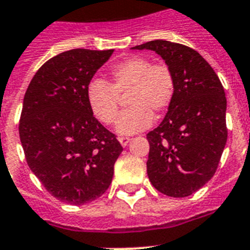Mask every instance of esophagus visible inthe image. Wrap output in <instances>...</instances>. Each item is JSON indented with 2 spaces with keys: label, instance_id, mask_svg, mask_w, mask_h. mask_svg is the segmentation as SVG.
I'll return each mask as SVG.
<instances>
[{
  "label": "esophagus",
  "instance_id": "1",
  "mask_svg": "<svg viewBox=\"0 0 250 250\" xmlns=\"http://www.w3.org/2000/svg\"><path fill=\"white\" fill-rule=\"evenodd\" d=\"M118 141L121 142V145H122V146H123V147H125V146L128 145L129 138H128V137H119V138H118Z\"/></svg>",
  "mask_w": 250,
  "mask_h": 250
}]
</instances>
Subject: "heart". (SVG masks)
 <instances>
[{"label":"heart","mask_w":250,"mask_h":250,"mask_svg":"<svg viewBox=\"0 0 250 250\" xmlns=\"http://www.w3.org/2000/svg\"><path fill=\"white\" fill-rule=\"evenodd\" d=\"M110 75L112 83L100 79L91 80L86 98L96 118L104 125H110L118 114L119 94L131 91V108L115 122V131L119 135H135L147 129L152 125L154 114L164 113L173 102L175 80L165 64H152L148 58L133 56L115 64Z\"/></svg>","instance_id":"heart-1"}]
</instances>
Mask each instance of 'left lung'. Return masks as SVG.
<instances>
[{"mask_svg":"<svg viewBox=\"0 0 250 250\" xmlns=\"http://www.w3.org/2000/svg\"><path fill=\"white\" fill-rule=\"evenodd\" d=\"M131 49L154 50L175 80L167 115L147 133L148 179L167 196H190L213 177L225 148L224 87L207 61L183 44L152 41Z\"/></svg>","mask_w":250,"mask_h":250,"instance_id":"8db88e82","label":"left lung"}]
</instances>
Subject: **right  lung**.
<instances>
[{
  "label": "right lung",
  "instance_id": "right-lung-1",
  "mask_svg": "<svg viewBox=\"0 0 250 250\" xmlns=\"http://www.w3.org/2000/svg\"><path fill=\"white\" fill-rule=\"evenodd\" d=\"M114 50L71 49L37 71L22 102L20 141L30 170L68 205L96 200L112 183L123 147L87 103V85Z\"/></svg>",
  "mask_w": 250,
  "mask_h": 250
}]
</instances>
